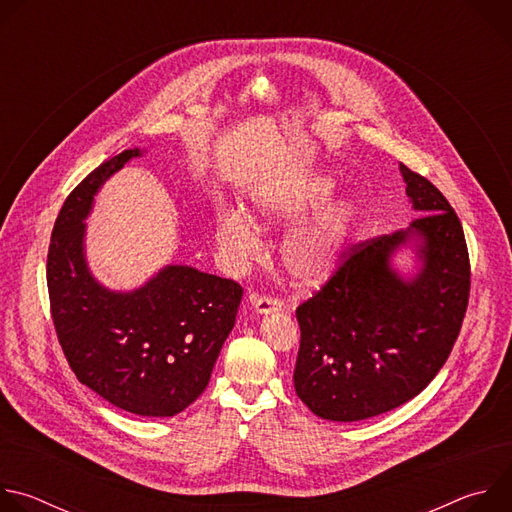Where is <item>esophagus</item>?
Masks as SVG:
<instances>
[{
	"mask_svg": "<svg viewBox=\"0 0 512 512\" xmlns=\"http://www.w3.org/2000/svg\"><path fill=\"white\" fill-rule=\"evenodd\" d=\"M251 306H253L255 314H259V316L281 312V302L275 298H269V296H251Z\"/></svg>",
	"mask_w": 512,
	"mask_h": 512,
	"instance_id": "34e87169",
	"label": "esophagus"
}]
</instances>
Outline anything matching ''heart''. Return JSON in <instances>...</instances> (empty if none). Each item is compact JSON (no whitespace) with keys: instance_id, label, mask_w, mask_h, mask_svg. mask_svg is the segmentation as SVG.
I'll return each mask as SVG.
<instances>
[{"instance_id":"1","label":"heart","mask_w":512,"mask_h":512,"mask_svg":"<svg viewBox=\"0 0 512 512\" xmlns=\"http://www.w3.org/2000/svg\"><path fill=\"white\" fill-rule=\"evenodd\" d=\"M334 192L328 174L314 172L296 180L259 188L247 208H223L214 218V239L235 269H247L261 253V231L300 223ZM358 225V206L342 196L320 208L310 221L291 231L281 245V265L298 285L326 281L344 261Z\"/></svg>"}]
</instances>
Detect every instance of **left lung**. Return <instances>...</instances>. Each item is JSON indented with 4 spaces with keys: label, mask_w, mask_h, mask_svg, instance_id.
<instances>
[{
    "label": "left lung",
    "mask_w": 512,
    "mask_h": 512,
    "mask_svg": "<svg viewBox=\"0 0 512 512\" xmlns=\"http://www.w3.org/2000/svg\"><path fill=\"white\" fill-rule=\"evenodd\" d=\"M423 216L358 245L298 310L302 330L294 385L312 413L360 421L419 395L448 360L470 296L460 218L427 178L399 164ZM407 246L418 267L403 276L392 257Z\"/></svg>",
    "instance_id": "1"
}]
</instances>
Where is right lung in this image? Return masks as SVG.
Returning a JSON list of instances; mask_svg holds the SVG:
<instances>
[{"mask_svg":"<svg viewBox=\"0 0 512 512\" xmlns=\"http://www.w3.org/2000/svg\"><path fill=\"white\" fill-rule=\"evenodd\" d=\"M141 154L121 152L68 194L54 223L46 281L58 342L77 379L123 411L172 417L206 389L243 287L188 265H166L131 291L95 279L85 218L99 188Z\"/></svg>","mask_w":512,"mask_h":512,"instance_id":"add662e5","label":"right lung"}]
</instances>
